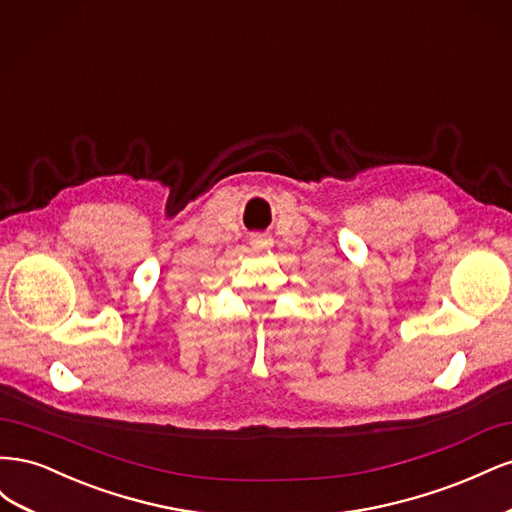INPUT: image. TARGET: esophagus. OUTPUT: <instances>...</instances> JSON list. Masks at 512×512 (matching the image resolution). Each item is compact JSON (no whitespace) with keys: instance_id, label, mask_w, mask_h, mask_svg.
Wrapping results in <instances>:
<instances>
[{"instance_id":"1","label":"esophagus","mask_w":512,"mask_h":512,"mask_svg":"<svg viewBox=\"0 0 512 512\" xmlns=\"http://www.w3.org/2000/svg\"><path fill=\"white\" fill-rule=\"evenodd\" d=\"M250 245L254 252H265L273 245V239H271V235H267V232H254V235L250 237Z\"/></svg>"}]
</instances>
